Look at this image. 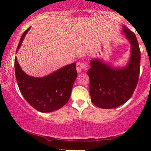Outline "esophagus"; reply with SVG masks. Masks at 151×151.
I'll return each instance as SVG.
<instances>
[{"label":"esophagus","instance_id":"obj_1","mask_svg":"<svg viewBox=\"0 0 151 151\" xmlns=\"http://www.w3.org/2000/svg\"><path fill=\"white\" fill-rule=\"evenodd\" d=\"M88 65L86 63H81V62H77V71L78 73L81 72V71L86 70Z\"/></svg>","mask_w":151,"mask_h":151}]
</instances>
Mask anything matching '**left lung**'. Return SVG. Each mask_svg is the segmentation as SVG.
I'll list each match as a JSON object with an SVG mask.
<instances>
[{
	"label": "left lung",
	"mask_w": 151,
	"mask_h": 151,
	"mask_svg": "<svg viewBox=\"0 0 151 151\" xmlns=\"http://www.w3.org/2000/svg\"><path fill=\"white\" fill-rule=\"evenodd\" d=\"M123 32L131 44L129 61L123 67H113L100 59H92L89 77L91 102L101 109H114L132 96L138 84L140 73L141 51L133 32L123 26Z\"/></svg>",
	"instance_id": "1"
}]
</instances>
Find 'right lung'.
Returning a JSON list of instances; mask_svg holds the SVG:
<instances>
[{"label": "right lung", "instance_id": "obj_1", "mask_svg": "<svg viewBox=\"0 0 151 151\" xmlns=\"http://www.w3.org/2000/svg\"><path fill=\"white\" fill-rule=\"evenodd\" d=\"M30 28V27L21 36L16 52ZM15 73L19 89L23 97L34 109L42 113L58 110L67 103L77 76L76 63L66 65L42 77L29 76L20 68L16 57Z\"/></svg>", "mask_w": 151, "mask_h": 151}]
</instances>
